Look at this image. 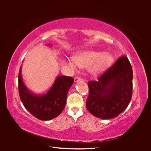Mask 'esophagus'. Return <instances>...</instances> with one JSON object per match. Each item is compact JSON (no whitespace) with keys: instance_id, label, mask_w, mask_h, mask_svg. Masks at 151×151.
<instances>
[{"instance_id":"34e87169","label":"esophagus","mask_w":151,"mask_h":151,"mask_svg":"<svg viewBox=\"0 0 151 151\" xmlns=\"http://www.w3.org/2000/svg\"><path fill=\"white\" fill-rule=\"evenodd\" d=\"M83 79L81 78V77H78V76H76V77L75 78V83H76V82L78 81H83Z\"/></svg>"}]
</instances>
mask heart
<instances>
[{"label":"heart","instance_id":"heart-1","mask_svg":"<svg viewBox=\"0 0 151 151\" xmlns=\"http://www.w3.org/2000/svg\"><path fill=\"white\" fill-rule=\"evenodd\" d=\"M112 61V57L108 53L96 51H86L76 56L75 59L68 60L66 63L71 68L77 65L80 68L89 67V71L93 75H98L104 71Z\"/></svg>","mask_w":151,"mask_h":151}]
</instances>
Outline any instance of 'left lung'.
<instances>
[{
  "mask_svg": "<svg viewBox=\"0 0 151 151\" xmlns=\"http://www.w3.org/2000/svg\"><path fill=\"white\" fill-rule=\"evenodd\" d=\"M89 94L86 107L94 116L114 118L123 112L132 94V69L127 57H121L113 65L88 83Z\"/></svg>",
  "mask_w": 151,
  "mask_h": 151,
  "instance_id": "8db88e82",
  "label": "left lung"
}]
</instances>
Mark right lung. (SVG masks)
Here are the masks:
<instances>
[{"mask_svg": "<svg viewBox=\"0 0 151 151\" xmlns=\"http://www.w3.org/2000/svg\"><path fill=\"white\" fill-rule=\"evenodd\" d=\"M21 70L22 66L19 73V93L25 109L41 121H48L59 115L65 107L66 96L74 83V78L64 75L58 76L47 93L37 94L32 93L25 86Z\"/></svg>", "mask_w": 151, "mask_h": 151, "instance_id": "right-lung-1", "label": "right lung"}]
</instances>
